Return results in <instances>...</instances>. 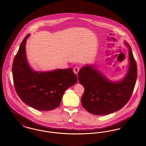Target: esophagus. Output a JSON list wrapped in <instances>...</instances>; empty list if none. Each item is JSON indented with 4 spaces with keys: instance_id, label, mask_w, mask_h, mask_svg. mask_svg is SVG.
<instances>
[{
    "instance_id": "1",
    "label": "esophagus",
    "mask_w": 146,
    "mask_h": 146,
    "mask_svg": "<svg viewBox=\"0 0 146 146\" xmlns=\"http://www.w3.org/2000/svg\"><path fill=\"white\" fill-rule=\"evenodd\" d=\"M79 70H80V68H79L78 67L76 66V67H75V68H74V72H75L76 74H77Z\"/></svg>"
}]
</instances>
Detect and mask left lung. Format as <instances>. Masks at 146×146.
Segmentation results:
<instances>
[{"mask_svg": "<svg viewBox=\"0 0 146 146\" xmlns=\"http://www.w3.org/2000/svg\"><path fill=\"white\" fill-rule=\"evenodd\" d=\"M129 49L130 66L126 76L120 81L108 80L93 65H86L78 73L80 84L84 88L81 98L82 107L94 115H108L119 110L130 99L136 84L137 68L132 50Z\"/></svg>", "mask_w": 146, "mask_h": 146, "instance_id": "8db88e82", "label": "left lung"}]
</instances>
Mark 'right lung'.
I'll use <instances>...</instances> for the list:
<instances>
[{
	"instance_id": "right-lung-1",
	"label": "right lung",
	"mask_w": 146,
	"mask_h": 146,
	"mask_svg": "<svg viewBox=\"0 0 146 146\" xmlns=\"http://www.w3.org/2000/svg\"><path fill=\"white\" fill-rule=\"evenodd\" d=\"M21 42L13 64L16 92L26 104L36 110L48 111L58 107L65 90L75 84L77 77L72 68L49 72L33 71L27 62L25 45Z\"/></svg>"
}]
</instances>
